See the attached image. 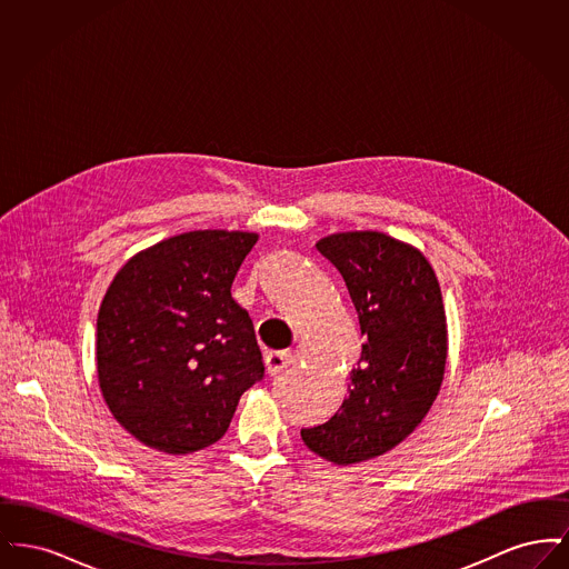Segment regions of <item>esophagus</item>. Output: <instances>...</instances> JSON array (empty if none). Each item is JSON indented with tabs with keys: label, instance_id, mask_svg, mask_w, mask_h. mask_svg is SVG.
I'll use <instances>...</instances> for the list:
<instances>
[{
	"label": "esophagus",
	"instance_id": "obj_1",
	"mask_svg": "<svg viewBox=\"0 0 569 569\" xmlns=\"http://www.w3.org/2000/svg\"><path fill=\"white\" fill-rule=\"evenodd\" d=\"M295 353L292 352H269L264 356V362H267V371H269V376H277V373H281L286 367H290V365H295Z\"/></svg>",
	"mask_w": 569,
	"mask_h": 569
}]
</instances>
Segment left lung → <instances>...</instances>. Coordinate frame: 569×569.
<instances>
[{
  "label": "left lung",
  "instance_id": "1",
  "mask_svg": "<svg viewBox=\"0 0 569 569\" xmlns=\"http://www.w3.org/2000/svg\"><path fill=\"white\" fill-rule=\"evenodd\" d=\"M316 247L346 281L365 346L343 406L300 437L322 459L352 465L399 446L433 406L448 352L443 300L427 258L381 232Z\"/></svg>",
  "mask_w": 569,
  "mask_h": 569
}]
</instances>
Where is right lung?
Masks as SVG:
<instances>
[{"instance_id": "obj_1", "label": "right lung", "mask_w": 569, "mask_h": 569, "mask_svg": "<svg viewBox=\"0 0 569 569\" xmlns=\"http://www.w3.org/2000/svg\"><path fill=\"white\" fill-rule=\"evenodd\" d=\"M256 241L186 232L114 274L98 313V379L117 422L144 446L190 455L216 443L264 379L253 322L230 295Z\"/></svg>"}]
</instances>
